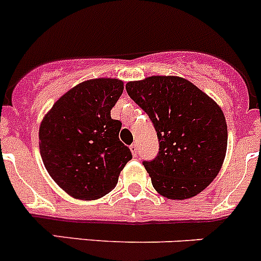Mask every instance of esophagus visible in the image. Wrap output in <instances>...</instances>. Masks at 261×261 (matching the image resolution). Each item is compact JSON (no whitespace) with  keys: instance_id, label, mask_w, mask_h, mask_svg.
I'll return each instance as SVG.
<instances>
[{"instance_id":"obj_1","label":"esophagus","mask_w":261,"mask_h":261,"mask_svg":"<svg viewBox=\"0 0 261 261\" xmlns=\"http://www.w3.org/2000/svg\"><path fill=\"white\" fill-rule=\"evenodd\" d=\"M130 151H132L133 156H135V158H137L138 156V145L137 143H133V145H130Z\"/></svg>"}]
</instances>
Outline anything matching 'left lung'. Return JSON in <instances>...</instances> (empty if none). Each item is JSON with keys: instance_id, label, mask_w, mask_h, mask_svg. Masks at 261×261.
<instances>
[{"instance_id": "left-lung-1", "label": "left lung", "mask_w": 261, "mask_h": 261, "mask_svg": "<svg viewBox=\"0 0 261 261\" xmlns=\"http://www.w3.org/2000/svg\"><path fill=\"white\" fill-rule=\"evenodd\" d=\"M155 126L159 152L143 161L153 188L172 200L205 190L227 151V123L217 102L179 76H150L125 86Z\"/></svg>"}]
</instances>
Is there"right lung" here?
I'll return each mask as SVG.
<instances>
[{
  "label": "right lung",
  "mask_w": 261,
  "mask_h": 261,
  "mask_svg": "<svg viewBox=\"0 0 261 261\" xmlns=\"http://www.w3.org/2000/svg\"><path fill=\"white\" fill-rule=\"evenodd\" d=\"M119 79H91L54 103L39 126L41 156L52 179L81 200L110 192L132 159L110 111L123 93Z\"/></svg>",
  "instance_id": "1"
}]
</instances>
